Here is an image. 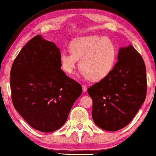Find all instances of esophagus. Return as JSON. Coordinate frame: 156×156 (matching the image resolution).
I'll return each instance as SVG.
<instances>
[{
	"instance_id": "esophagus-1",
	"label": "esophagus",
	"mask_w": 156,
	"mask_h": 156,
	"mask_svg": "<svg viewBox=\"0 0 156 156\" xmlns=\"http://www.w3.org/2000/svg\"><path fill=\"white\" fill-rule=\"evenodd\" d=\"M82 87H83V91L84 92H85L87 91V86L84 85V84H83V85H82Z\"/></svg>"
}]
</instances>
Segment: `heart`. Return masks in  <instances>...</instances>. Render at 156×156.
<instances>
[{
    "mask_svg": "<svg viewBox=\"0 0 156 156\" xmlns=\"http://www.w3.org/2000/svg\"><path fill=\"white\" fill-rule=\"evenodd\" d=\"M70 51L60 54V67L72 74L78 59L81 73L89 80L99 81L109 74L115 65L116 48L110 39L104 36H87L76 38L69 44Z\"/></svg>",
    "mask_w": 156,
    "mask_h": 156,
    "instance_id": "1",
    "label": "heart"
}]
</instances>
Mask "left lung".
Here are the masks:
<instances>
[{
  "instance_id": "8db88e82",
  "label": "left lung",
  "mask_w": 156,
  "mask_h": 156,
  "mask_svg": "<svg viewBox=\"0 0 156 156\" xmlns=\"http://www.w3.org/2000/svg\"><path fill=\"white\" fill-rule=\"evenodd\" d=\"M118 60L107 77L87 89L95 124L109 131L127 125L147 96L146 67L141 55L131 44L120 49Z\"/></svg>"
}]
</instances>
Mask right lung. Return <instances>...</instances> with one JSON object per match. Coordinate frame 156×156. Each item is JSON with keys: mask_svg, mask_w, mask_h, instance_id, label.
Segmentation results:
<instances>
[{"mask_svg": "<svg viewBox=\"0 0 156 156\" xmlns=\"http://www.w3.org/2000/svg\"><path fill=\"white\" fill-rule=\"evenodd\" d=\"M60 54L54 43L36 36L20 50L10 72L15 109L31 127L44 133L64 125L83 92L60 69Z\"/></svg>", "mask_w": 156, "mask_h": 156, "instance_id": "add662e5", "label": "right lung"}]
</instances>
